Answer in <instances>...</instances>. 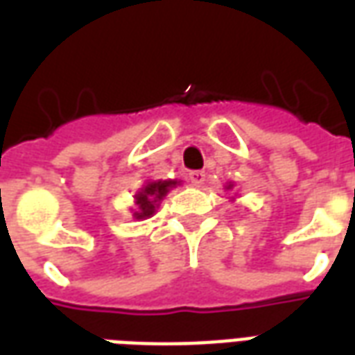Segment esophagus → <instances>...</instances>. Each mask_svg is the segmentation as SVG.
Listing matches in <instances>:
<instances>
[{
	"mask_svg": "<svg viewBox=\"0 0 355 355\" xmlns=\"http://www.w3.org/2000/svg\"><path fill=\"white\" fill-rule=\"evenodd\" d=\"M188 180L192 182V186H203V182H205V173L203 171H192L190 175H188Z\"/></svg>",
	"mask_w": 355,
	"mask_h": 355,
	"instance_id": "34e87169",
	"label": "esophagus"
}]
</instances>
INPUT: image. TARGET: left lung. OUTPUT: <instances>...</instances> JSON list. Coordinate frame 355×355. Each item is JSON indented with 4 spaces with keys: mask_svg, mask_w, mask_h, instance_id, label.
Masks as SVG:
<instances>
[{
    "mask_svg": "<svg viewBox=\"0 0 355 355\" xmlns=\"http://www.w3.org/2000/svg\"><path fill=\"white\" fill-rule=\"evenodd\" d=\"M230 188H232V184H230V186H228V190H230Z\"/></svg>",
    "mask_w": 355,
    "mask_h": 355,
    "instance_id": "8db88e82",
    "label": "left lung"
}]
</instances>
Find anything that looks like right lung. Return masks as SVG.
<instances>
[{
	"mask_svg": "<svg viewBox=\"0 0 355 355\" xmlns=\"http://www.w3.org/2000/svg\"><path fill=\"white\" fill-rule=\"evenodd\" d=\"M178 182L177 180H154L148 182L146 186L140 188V192L135 196V203H137V211L132 213L135 218H150L155 213L157 203L167 196L171 188H175Z\"/></svg>",
	"mask_w": 355,
	"mask_h": 355,
	"instance_id": "add662e5",
	"label": "right lung"
}]
</instances>
